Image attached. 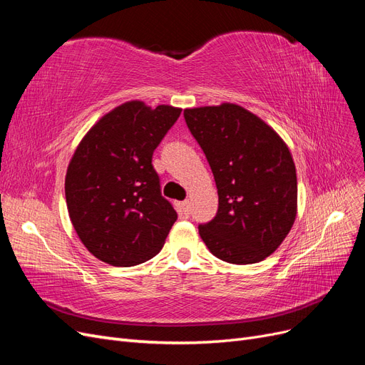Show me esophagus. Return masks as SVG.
<instances>
[{
    "label": "esophagus",
    "instance_id": "34e87169",
    "mask_svg": "<svg viewBox=\"0 0 365 365\" xmlns=\"http://www.w3.org/2000/svg\"><path fill=\"white\" fill-rule=\"evenodd\" d=\"M176 212H178L180 217L187 219V217L190 216V202L189 201L178 202V204H176Z\"/></svg>",
    "mask_w": 365,
    "mask_h": 365
}]
</instances>
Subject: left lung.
<instances>
[{"instance_id": "1", "label": "left lung", "mask_w": 365, "mask_h": 365, "mask_svg": "<svg viewBox=\"0 0 365 365\" xmlns=\"http://www.w3.org/2000/svg\"><path fill=\"white\" fill-rule=\"evenodd\" d=\"M184 118L217 187V213L197 227L204 244L228 263L267 259L297 216V172L288 146L262 118L235 103L187 108Z\"/></svg>"}]
</instances>
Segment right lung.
Segmentation results:
<instances>
[{
    "label": "right lung",
    "mask_w": 365,
    "mask_h": 365,
    "mask_svg": "<svg viewBox=\"0 0 365 365\" xmlns=\"http://www.w3.org/2000/svg\"><path fill=\"white\" fill-rule=\"evenodd\" d=\"M181 108L130 101L105 114L74 150L65 200L77 236L94 257L134 267L157 256L176 212L164 200L153 150Z\"/></svg>",
    "instance_id": "obj_1"
}]
</instances>
